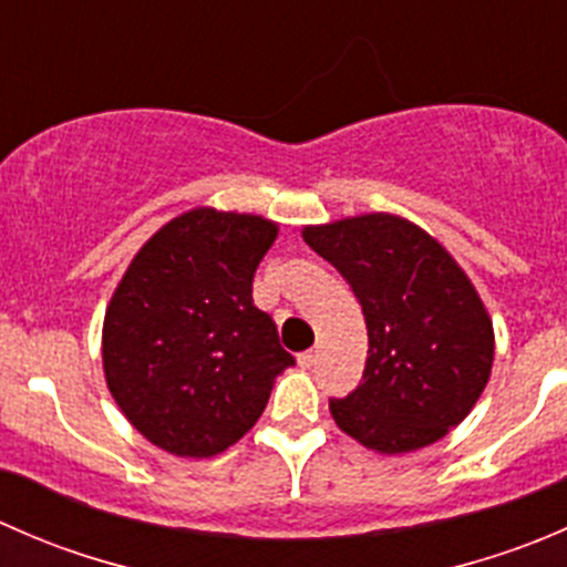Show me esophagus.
Listing matches in <instances>:
<instances>
[{"label": "esophagus", "mask_w": 567, "mask_h": 567, "mask_svg": "<svg viewBox=\"0 0 567 567\" xmlns=\"http://www.w3.org/2000/svg\"><path fill=\"white\" fill-rule=\"evenodd\" d=\"M316 362H318V351H305V353H299V364L301 368H316Z\"/></svg>", "instance_id": "esophagus-1"}]
</instances>
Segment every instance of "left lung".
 Returning a JSON list of instances; mask_svg holds the SVG:
<instances>
[{"mask_svg":"<svg viewBox=\"0 0 567 567\" xmlns=\"http://www.w3.org/2000/svg\"><path fill=\"white\" fill-rule=\"evenodd\" d=\"M351 285L368 323L359 386L329 400L337 425L379 453L427 447L461 425L494 362V326L447 249L392 214L305 227Z\"/></svg>","mask_w":567,"mask_h":567,"instance_id":"obj_1","label":"left lung"}]
</instances>
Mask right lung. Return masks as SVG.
Wrapping results in <instances>:
<instances>
[{
    "instance_id": "add662e5",
    "label": "right lung",
    "mask_w": 567,
    "mask_h": 567,
    "mask_svg": "<svg viewBox=\"0 0 567 567\" xmlns=\"http://www.w3.org/2000/svg\"><path fill=\"white\" fill-rule=\"evenodd\" d=\"M277 238L262 216L194 208L131 260L104 318L106 386L125 420L181 458H210L260 420L296 359L251 301Z\"/></svg>"
}]
</instances>
